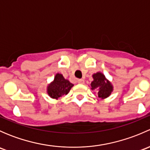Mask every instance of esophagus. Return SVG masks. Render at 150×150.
<instances>
[{"label": "esophagus", "instance_id": "1", "mask_svg": "<svg viewBox=\"0 0 150 150\" xmlns=\"http://www.w3.org/2000/svg\"><path fill=\"white\" fill-rule=\"evenodd\" d=\"M78 83L79 84H83L84 83V80L83 79H78Z\"/></svg>", "mask_w": 150, "mask_h": 150}]
</instances>
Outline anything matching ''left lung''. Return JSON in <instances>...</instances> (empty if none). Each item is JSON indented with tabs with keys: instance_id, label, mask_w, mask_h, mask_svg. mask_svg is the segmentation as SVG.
<instances>
[{
	"instance_id": "obj_1",
	"label": "left lung",
	"mask_w": 150,
	"mask_h": 150,
	"mask_svg": "<svg viewBox=\"0 0 150 150\" xmlns=\"http://www.w3.org/2000/svg\"><path fill=\"white\" fill-rule=\"evenodd\" d=\"M93 81L91 82V89L98 91V96L102 99L108 97L112 91L113 87L111 83L106 79L105 76L101 72H97L93 75Z\"/></svg>"
}]
</instances>
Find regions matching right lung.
Listing matches in <instances>:
<instances>
[{"mask_svg":"<svg viewBox=\"0 0 150 150\" xmlns=\"http://www.w3.org/2000/svg\"><path fill=\"white\" fill-rule=\"evenodd\" d=\"M72 86L73 84L64 79L62 75L58 73L56 75L54 81L48 85L47 92L51 98L57 99L61 96L67 94Z\"/></svg>","mask_w":150,"mask_h":150,"instance_id":"right-lung-1","label":"right lung"}]
</instances>
